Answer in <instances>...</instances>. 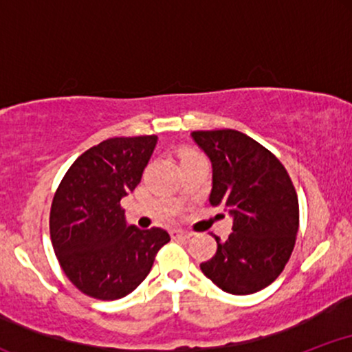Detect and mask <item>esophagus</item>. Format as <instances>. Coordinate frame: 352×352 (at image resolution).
Masks as SVG:
<instances>
[{"mask_svg": "<svg viewBox=\"0 0 352 352\" xmlns=\"http://www.w3.org/2000/svg\"><path fill=\"white\" fill-rule=\"evenodd\" d=\"M170 235L172 238H175V240H190V238H192V233L182 232V230H172Z\"/></svg>", "mask_w": 352, "mask_h": 352, "instance_id": "obj_1", "label": "esophagus"}]
</instances>
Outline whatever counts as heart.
Masks as SVG:
<instances>
[{
    "mask_svg": "<svg viewBox=\"0 0 352 352\" xmlns=\"http://www.w3.org/2000/svg\"><path fill=\"white\" fill-rule=\"evenodd\" d=\"M187 157H197V153H193V152H185L184 159H187Z\"/></svg>",
    "mask_w": 352,
    "mask_h": 352,
    "instance_id": "b5f03b06",
    "label": "heart"
}]
</instances>
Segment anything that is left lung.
<instances>
[{"label": "left lung", "mask_w": 352, "mask_h": 352, "mask_svg": "<svg viewBox=\"0 0 352 352\" xmlns=\"http://www.w3.org/2000/svg\"><path fill=\"white\" fill-rule=\"evenodd\" d=\"M192 139L212 162L210 205L233 220L227 240L200 265L220 289L252 294L280 276L300 225L298 197L283 164L252 137L233 129L195 131Z\"/></svg>", "instance_id": "1"}]
</instances>
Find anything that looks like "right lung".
Instances as JSON below:
<instances>
[{
  "label": "right lung",
  "mask_w": 352,
  "mask_h": 352,
  "mask_svg": "<svg viewBox=\"0 0 352 352\" xmlns=\"http://www.w3.org/2000/svg\"><path fill=\"white\" fill-rule=\"evenodd\" d=\"M155 145L157 135L107 139L78 157L60 180L50 215L52 248L66 276L87 296H127L170 241L162 228L129 225L120 207L139 185Z\"/></svg>",
  "instance_id": "right-lung-1"
}]
</instances>
